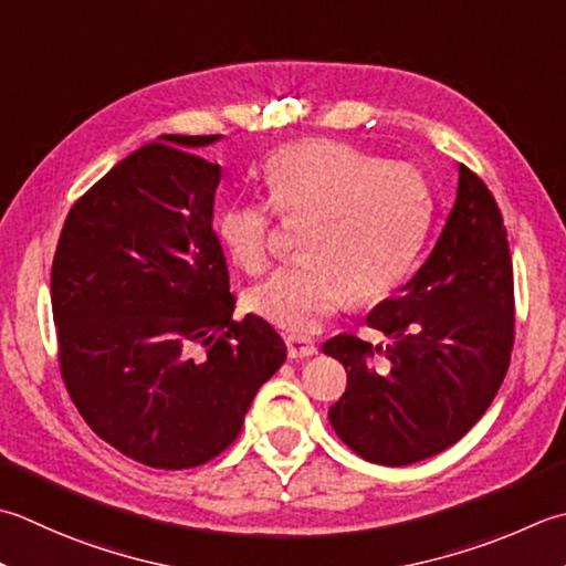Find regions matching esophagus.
I'll list each match as a JSON object with an SVG mask.
<instances>
[{"instance_id":"1","label":"esophagus","mask_w":566,"mask_h":566,"mask_svg":"<svg viewBox=\"0 0 566 566\" xmlns=\"http://www.w3.org/2000/svg\"><path fill=\"white\" fill-rule=\"evenodd\" d=\"M284 340H286V350H290V358H308V356H316V353H318L316 343L308 336L290 334Z\"/></svg>"}]
</instances>
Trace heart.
Segmentation results:
<instances>
[{"instance_id":"heart-1","label":"heart","mask_w":566,"mask_h":566,"mask_svg":"<svg viewBox=\"0 0 566 566\" xmlns=\"http://www.w3.org/2000/svg\"><path fill=\"white\" fill-rule=\"evenodd\" d=\"M262 184L276 216L302 226L304 258L252 286L248 306L270 324L306 334L348 302L390 294L427 238L431 193L412 164L334 139H304L274 154ZM260 203H228L216 238L248 274L276 254L274 216Z\"/></svg>"}]
</instances>
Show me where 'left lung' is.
Masks as SVG:
<instances>
[{
    "instance_id": "obj_1",
    "label": "left lung",
    "mask_w": 566,
    "mask_h": 566,
    "mask_svg": "<svg viewBox=\"0 0 566 566\" xmlns=\"http://www.w3.org/2000/svg\"><path fill=\"white\" fill-rule=\"evenodd\" d=\"M368 326L324 343L348 385L328 409L343 444L365 461L407 467L449 449L491 407L515 340L513 260L501 208L479 174L459 166V193L422 268L375 306Z\"/></svg>"
}]
</instances>
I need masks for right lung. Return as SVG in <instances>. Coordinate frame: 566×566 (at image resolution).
<instances>
[{
  "label": "right lung",
  "instance_id": "obj_1",
  "mask_svg": "<svg viewBox=\"0 0 566 566\" xmlns=\"http://www.w3.org/2000/svg\"><path fill=\"white\" fill-rule=\"evenodd\" d=\"M218 135H166L77 198L51 268L61 375L99 439L144 467L196 469L238 439L286 346L232 318L213 230Z\"/></svg>",
  "mask_w": 566,
  "mask_h": 566
}]
</instances>
